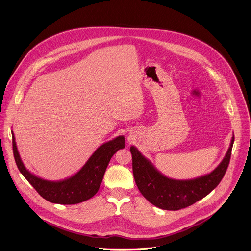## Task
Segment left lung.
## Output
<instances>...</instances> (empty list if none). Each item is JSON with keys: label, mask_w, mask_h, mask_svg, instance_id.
<instances>
[{"label": "left lung", "mask_w": 251, "mask_h": 251, "mask_svg": "<svg viewBox=\"0 0 251 251\" xmlns=\"http://www.w3.org/2000/svg\"><path fill=\"white\" fill-rule=\"evenodd\" d=\"M234 135L228 151L211 173L189 179H175L166 177L144 156L134 146L130 147L132 170L135 182L144 197L155 207L178 211L203 199L218 185L229 165Z\"/></svg>", "instance_id": "1"}]
</instances>
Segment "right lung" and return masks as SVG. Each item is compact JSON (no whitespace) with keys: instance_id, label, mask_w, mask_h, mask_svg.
<instances>
[{"instance_id":"1","label":"right lung","mask_w":251,"mask_h":251,"mask_svg":"<svg viewBox=\"0 0 251 251\" xmlns=\"http://www.w3.org/2000/svg\"><path fill=\"white\" fill-rule=\"evenodd\" d=\"M11 133L13 154L20 173L41 197L61 205H74L92 198L100 189L111 157L117 151L125 148V136H117L100 146L77 173L66 179L49 180L36 176L26 168L17 150L13 131Z\"/></svg>"}]
</instances>
